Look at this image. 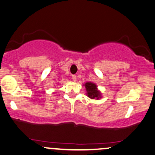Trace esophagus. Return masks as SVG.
I'll use <instances>...</instances> for the list:
<instances>
[{
    "label": "esophagus",
    "mask_w": 155,
    "mask_h": 155,
    "mask_svg": "<svg viewBox=\"0 0 155 155\" xmlns=\"http://www.w3.org/2000/svg\"><path fill=\"white\" fill-rule=\"evenodd\" d=\"M72 79H73V81H76V75H72Z\"/></svg>",
    "instance_id": "esophagus-1"
}]
</instances>
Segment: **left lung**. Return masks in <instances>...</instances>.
<instances>
[{"mask_svg":"<svg viewBox=\"0 0 155 155\" xmlns=\"http://www.w3.org/2000/svg\"><path fill=\"white\" fill-rule=\"evenodd\" d=\"M85 87L87 91L88 96L91 98H100L101 94L100 92L97 90V86L95 84L91 82H87L85 84Z\"/></svg>","mask_w":155,"mask_h":155,"instance_id":"left-lung-1","label":"left lung"}]
</instances>
